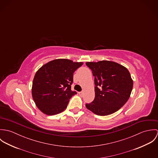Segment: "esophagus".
Segmentation results:
<instances>
[{
	"instance_id": "esophagus-1",
	"label": "esophagus",
	"mask_w": 158,
	"mask_h": 158,
	"mask_svg": "<svg viewBox=\"0 0 158 158\" xmlns=\"http://www.w3.org/2000/svg\"><path fill=\"white\" fill-rule=\"evenodd\" d=\"M79 95H80V96H81V97H82V96L83 95V91L80 92H79Z\"/></svg>"
}]
</instances>
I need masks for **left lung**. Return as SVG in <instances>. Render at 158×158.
Segmentation results:
<instances>
[{
    "mask_svg": "<svg viewBox=\"0 0 158 158\" xmlns=\"http://www.w3.org/2000/svg\"><path fill=\"white\" fill-rule=\"evenodd\" d=\"M95 83V98L86 103V108L101 116L117 111L128 101L133 89V81L128 69L110 61L87 62Z\"/></svg>",
    "mask_w": 158,
    "mask_h": 158,
    "instance_id": "obj_1",
    "label": "left lung"
}]
</instances>
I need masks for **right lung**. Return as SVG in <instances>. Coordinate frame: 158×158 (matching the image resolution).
I'll use <instances>...</instances> for the list:
<instances>
[{
  "mask_svg": "<svg viewBox=\"0 0 158 158\" xmlns=\"http://www.w3.org/2000/svg\"><path fill=\"white\" fill-rule=\"evenodd\" d=\"M67 59L51 61L36 73L32 85V97L37 107L47 115L63 112L70 98L77 92L72 90L73 73L83 65Z\"/></svg>",
  "mask_w": 158,
  "mask_h": 158,
  "instance_id": "add662e5",
  "label": "right lung"
}]
</instances>
